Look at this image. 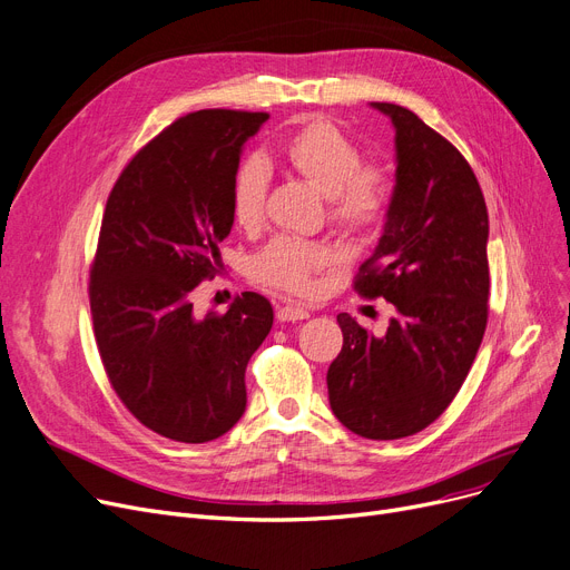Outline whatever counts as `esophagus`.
I'll use <instances>...</instances> for the list:
<instances>
[{
	"instance_id": "esophagus-1",
	"label": "esophagus",
	"mask_w": 570,
	"mask_h": 570,
	"mask_svg": "<svg viewBox=\"0 0 570 570\" xmlns=\"http://www.w3.org/2000/svg\"><path fill=\"white\" fill-rule=\"evenodd\" d=\"M308 315H311V313H308L306 308L296 306V304H285V306H281V308L276 311L278 322H296V320H306Z\"/></svg>"
}]
</instances>
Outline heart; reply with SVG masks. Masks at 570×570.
<instances>
[{"label": "heart", "instance_id": "1", "mask_svg": "<svg viewBox=\"0 0 570 570\" xmlns=\"http://www.w3.org/2000/svg\"><path fill=\"white\" fill-rule=\"evenodd\" d=\"M285 165L327 199V215L341 232L362 236L387 218L394 183L377 161H362L355 139L324 118H311L283 141ZM268 174L262 159H243L232 176L229 210L236 227L253 232L264 220ZM332 250L317 240L276 236L253 257L250 276L274 289L308 294L313 278L332 264Z\"/></svg>", "mask_w": 570, "mask_h": 570}]
</instances>
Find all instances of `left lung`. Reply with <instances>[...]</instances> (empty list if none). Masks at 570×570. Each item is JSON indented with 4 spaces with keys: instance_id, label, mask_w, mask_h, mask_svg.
Masks as SVG:
<instances>
[{
    "instance_id": "left-lung-1",
    "label": "left lung",
    "mask_w": 570,
    "mask_h": 570,
    "mask_svg": "<svg viewBox=\"0 0 570 570\" xmlns=\"http://www.w3.org/2000/svg\"><path fill=\"white\" fill-rule=\"evenodd\" d=\"M396 129V187L385 232L352 287L396 315L373 336L347 313L327 371L332 411L362 439L394 441L436 422L462 390L490 315L487 215L480 183L413 111L373 101Z\"/></svg>"
}]
</instances>
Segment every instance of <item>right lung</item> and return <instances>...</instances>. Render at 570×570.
<instances>
[{
    "label": "right lung",
    "instance_id": "obj_1",
    "mask_svg": "<svg viewBox=\"0 0 570 570\" xmlns=\"http://www.w3.org/2000/svg\"><path fill=\"white\" fill-rule=\"evenodd\" d=\"M268 114L206 108L161 129L108 195L90 264V313L104 371L125 409L178 443H208L246 411V366L274 324L257 292L227 313L193 311L225 268L240 146Z\"/></svg>",
    "mask_w": 570,
    "mask_h": 570
}]
</instances>
